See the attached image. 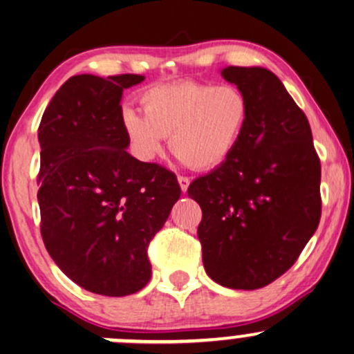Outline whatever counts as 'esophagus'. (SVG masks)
I'll list each match as a JSON object with an SVG mask.
<instances>
[{"label": "esophagus", "instance_id": "1", "mask_svg": "<svg viewBox=\"0 0 354 354\" xmlns=\"http://www.w3.org/2000/svg\"><path fill=\"white\" fill-rule=\"evenodd\" d=\"M178 183H180L181 192L187 193V189L189 187V180H188V178L187 176H178Z\"/></svg>", "mask_w": 354, "mask_h": 354}]
</instances>
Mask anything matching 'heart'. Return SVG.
Returning <instances> with one entry per match:
<instances>
[{"instance_id": "1", "label": "heart", "mask_w": 354, "mask_h": 354, "mask_svg": "<svg viewBox=\"0 0 354 354\" xmlns=\"http://www.w3.org/2000/svg\"><path fill=\"white\" fill-rule=\"evenodd\" d=\"M144 113L132 106L120 111L129 149L139 161L161 154L166 137L183 165L212 169L232 156L249 118V102L234 84L198 81L159 84L140 95Z\"/></svg>"}]
</instances>
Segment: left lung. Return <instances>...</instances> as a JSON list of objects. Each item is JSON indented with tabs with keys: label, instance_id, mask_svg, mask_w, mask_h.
<instances>
[{
	"label": "left lung",
	"instance_id": "obj_1",
	"mask_svg": "<svg viewBox=\"0 0 354 354\" xmlns=\"http://www.w3.org/2000/svg\"><path fill=\"white\" fill-rule=\"evenodd\" d=\"M249 102L241 142L193 181L202 207L203 266L218 285L256 290L297 261L321 221V161L310 125L283 83L265 68L222 69Z\"/></svg>",
	"mask_w": 354,
	"mask_h": 354
}]
</instances>
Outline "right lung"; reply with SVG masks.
Returning <instances> with one entry per match:
<instances>
[{
    "mask_svg": "<svg viewBox=\"0 0 354 354\" xmlns=\"http://www.w3.org/2000/svg\"><path fill=\"white\" fill-rule=\"evenodd\" d=\"M142 81L77 74L40 120L44 244L64 274L98 295L125 297L147 285V245L181 195L171 171L127 152L122 93Z\"/></svg>",
    "mask_w": 354,
    "mask_h": 354,
    "instance_id": "right-lung-1",
    "label": "right lung"
}]
</instances>
